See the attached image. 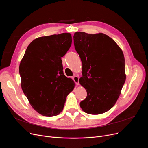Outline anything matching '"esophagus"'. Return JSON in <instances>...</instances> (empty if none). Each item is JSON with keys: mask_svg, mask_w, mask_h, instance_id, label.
Segmentation results:
<instances>
[{"mask_svg": "<svg viewBox=\"0 0 148 148\" xmlns=\"http://www.w3.org/2000/svg\"><path fill=\"white\" fill-rule=\"evenodd\" d=\"M73 80L76 83V84H77V86L79 85V77H78V76L74 75V77H73Z\"/></svg>", "mask_w": 148, "mask_h": 148, "instance_id": "obj_1", "label": "esophagus"}]
</instances>
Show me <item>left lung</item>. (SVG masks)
I'll list each match as a JSON object with an SVG mask.
<instances>
[{
    "label": "left lung",
    "instance_id": "left-lung-1",
    "mask_svg": "<svg viewBox=\"0 0 148 148\" xmlns=\"http://www.w3.org/2000/svg\"><path fill=\"white\" fill-rule=\"evenodd\" d=\"M73 38L82 64L79 82L87 92L80 107L91 115L106 112L115 104L126 80L122 50L102 33L75 32Z\"/></svg>",
    "mask_w": 148,
    "mask_h": 148
}]
</instances>
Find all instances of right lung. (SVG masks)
<instances>
[{"label": "right lung", "mask_w": 148, "mask_h": 148, "mask_svg": "<svg viewBox=\"0 0 148 148\" xmlns=\"http://www.w3.org/2000/svg\"><path fill=\"white\" fill-rule=\"evenodd\" d=\"M71 43L68 33L38 37L20 61L21 87L31 106L43 116L58 115L75 87L74 81L63 73L61 60Z\"/></svg>", "instance_id": "right-lung-1"}]
</instances>
